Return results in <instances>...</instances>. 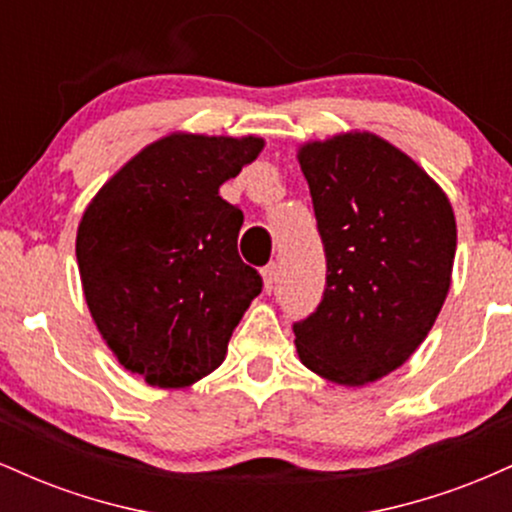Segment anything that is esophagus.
Segmentation results:
<instances>
[{
    "label": "esophagus",
    "mask_w": 512,
    "mask_h": 512,
    "mask_svg": "<svg viewBox=\"0 0 512 512\" xmlns=\"http://www.w3.org/2000/svg\"><path fill=\"white\" fill-rule=\"evenodd\" d=\"M262 276H264V291H272L276 284V262H269L267 267L262 269Z\"/></svg>",
    "instance_id": "obj_1"
}]
</instances>
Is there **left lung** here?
<instances>
[{
    "instance_id": "obj_1",
    "label": "left lung",
    "mask_w": 512,
    "mask_h": 512,
    "mask_svg": "<svg viewBox=\"0 0 512 512\" xmlns=\"http://www.w3.org/2000/svg\"><path fill=\"white\" fill-rule=\"evenodd\" d=\"M303 175L327 276L317 308L293 322L301 361L363 385L419 349L450 289L457 228L443 190L375 134L303 146Z\"/></svg>"
}]
</instances>
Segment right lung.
I'll use <instances>...</instances> for the list:
<instances>
[{
  "label": "right lung",
  "mask_w": 512,
  "mask_h": 512,
  "mask_svg": "<svg viewBox=\"0 0 512 512\" xmlns=\"http://www.w3.org/2000/svg\"><path fill=\"white\" fill-rule=\"evenodd\" d=\"M262 139L170 134L88 204L76 233L84 296L117 361L158 387L221 366L262 276L238 255L243 211L219 187Z\"/></svg>",
  "instance_id": "right-lung-1"
}]
</instances>
